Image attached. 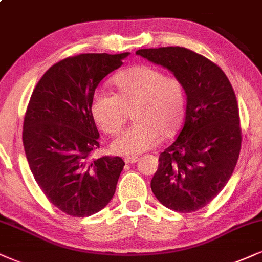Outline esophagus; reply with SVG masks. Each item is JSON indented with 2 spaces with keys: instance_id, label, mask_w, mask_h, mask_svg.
<instances>
[{
  "instance_id": "1",
  "label": "esophagus",
  "mask_w": 262,
  "mask_h": 262,
  "mask_svg": "<svg viewBox=\"0 0 262 262\" xmlns=\"http://www.w3.org/2000/svg\"><path fill=\"white\" fill-rule=\"evenodd\" d=\"M137 160H138V157H126L124 159L126 164H134V163H136Z\"/></svg>"
}]
</instances>
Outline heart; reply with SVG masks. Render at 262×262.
Segmentation results:
<instances>
[{"label": "heart", "instance_id": "heart-1", "mask_svg": "<svg viewBox=\"0 0 262 262\" xmlns=\"http://www.w3.org/2000/svg\"><path fill=\"white\" fill-rule=\"evenodd\" d=\"M113 86L114 93L98 90L93 95V120L106 135L118 134L130 112L135 121L113 140V153L137 156L156 147L160 136L170 138L180 131L186 115V91L179 79L141 64L116 74Z\"/></svg>", "mask_w": 262, "mask_h": 262}]
</instances>
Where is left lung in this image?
I'll return each instance as SVG.
<instances>
[{
  "label": "left lung",
  "mask_w": 262,
  "mask_h": 262,
  "mask_svg": "<svg viewBox=\"0 0 262 262\" xmlns=\"http://www.w3.org/2000/svg\"><path fill=\"white\" fill-rule=\"evenodd\" d=\"M182 82L187 95L183 126L159 156L150 188L166 208L193 212L208 205L227 185L242 147L237 98L217 64L185 47L138 50Z\"/></svg>",
  "instance_id": "8db88e82"
}]
</instances>
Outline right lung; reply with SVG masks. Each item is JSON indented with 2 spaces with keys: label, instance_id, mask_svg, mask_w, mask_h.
Masks as SVG:
<instances>
[{
  "label": "right lung",
  "instance_id": "right-lung-1",
  "mask_svg": "<svg viewBox=\"0 0 262 262\" xmlns=\"http://www.w3.org/2000/svg\"><path fill=\"white\" fill-rule=\"evenodd\" d=\"M127 56L68 57L43 74L29 101L23 125L29 166L42 193L67 215L96 214L115 193L125 163L120 157L92 159L99 132L91 101L99 82Z\"/></svg>",
  "mask_w": 262,
  "mask_h": 262
}]
</instances>
